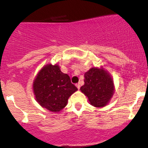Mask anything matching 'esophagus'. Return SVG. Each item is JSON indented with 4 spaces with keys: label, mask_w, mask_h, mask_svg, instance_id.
<instances>
[{
    "label": "esophagus",
    "mask_w": 148,
    "mask_h": 148,
    "mask_svg": "<svg viewBox=\"0 0 148 148\" xmlns=\"http://www.w3.org/2000/svg\"><path fill=\"white\" fill-rule=\"evenodd\" d=\"M75 85H76V87H77V88L78 89V90H79V89H80V84H75Z\"/></svg>",
    "instance_id": "esophagus-1"
}]
</instances>
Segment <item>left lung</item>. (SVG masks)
I'll use <instances>...</instances> for the list:
<instances>
[{"label":"left lung","instance_id":"obj_1","mask_svg":"<svg viewBox=\"0 0 148 148\" xmlns=\"http://www.w3.org/2000/svg\"><path fill=\"white\" fill-rule=\"evenodd\" d=\"M80 90L91 105L102 108L109 103L114 93L113 80L103 68L92 67L84 74V84Z\"/></svg>","mask_w":148,"mask_h":148}]
</instances>
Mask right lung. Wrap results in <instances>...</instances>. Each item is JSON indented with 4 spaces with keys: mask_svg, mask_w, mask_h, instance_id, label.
Wrapping results in <instances>:
<instances>
[{
    "mask_svg": "<svg viewBox=\"0 0 148 148\" xmlns=\"http://www.w3.org/2000/svg\"><path fill=\"white\" fill-rule=\"evenodd\" d=\"M78 89L70 76L63 73L58 64H47L33 82L35 99L42 108L58 113L67 104L68 99Z\"/></svg>",
    "mask_w": 148,
    "mask_h": 148,
    "instance_id": "add662e5",
    "label": "right lung"
}]
</instances>
